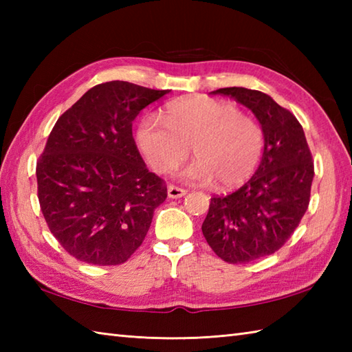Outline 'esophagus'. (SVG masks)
Instances as JSON below:
<instances>
[{
	"mask_svg": "<svg viewBox=\"0 0 352 352\" xmlns=\"http://www.w3.org/2000/svg\"><path fill=\"white\" fill-rule=\"evenodd\" d=\"M186 193H188V190L178 188V186H174V184L168 186V197L172 198V199H174V198H182V197L186 195Z\"/></svg>",
	"mask_w": 352,
	"mask_h": 352,
	"instance_id": "34e87169",
	"label": "esophagus"
}]
</instances>
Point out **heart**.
<instances>
[{"instance_id": "heart-1", "label": "heart", "mask_w": 352, "mask_h": 352, "mask_svg": "<svg viewBox=\"0 0 352 352\" xmlns=\"http://www.w3.org/2000/svg\"><path fill=\"white\" fill-rule=\"evenodd\" d=\"M138 146L160 174L174 170L189 157L197 160L183 172L195 183L218 180L222 188L245 183L257 169L265 148L260 124L236 104L198 96L169 104L162 121L146 116L136 131Z\"/></svg>"}]
</instances>
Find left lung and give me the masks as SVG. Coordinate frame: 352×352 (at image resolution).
<instances>
[{"label": "left lung", "instance_id": "obj_1", "mask_svg": "<svg viewBox=\"0 0 352 352\" xmlns=\"http://www.w3.org/2000/svg\"><path fill=\"white\" fill-rule=\"evenodd\" d=\"M248 107L265 134L261 162L241 189L213 197L203 222L207 243L227 263L271 256L294 234L307 212L315 168L298 119L271 96L252 89L223 87Z\"/></svg>", "mask_w": 352, "mask_h": 352}]
</instances>
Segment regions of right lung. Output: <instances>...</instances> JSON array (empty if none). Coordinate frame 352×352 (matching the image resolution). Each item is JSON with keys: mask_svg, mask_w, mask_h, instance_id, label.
I'll list each match as a JSON object with an SVG mask.
<instances>
[{"mask_svg": "<svg viewBox=\"0 0 352 352\" xmlns=\"http://www.w3.org/2000/svg\"><path fill=\"white\" fill-rule=\"evenodd\" d=\"M168 92L119 80L98 85L50 133L36 164L37 197L50 231L77 260L121 265L144 242L168 192L146 169L131 126Z\"/></svg>", "mask_w": 352, "mask_h": 352, "instance_id": "right-lung-1", "label": "right lung"}]
</instances>
